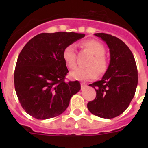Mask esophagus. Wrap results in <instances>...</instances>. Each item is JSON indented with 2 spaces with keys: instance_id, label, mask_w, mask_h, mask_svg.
Listing matches in <instances>:
<instances>
[{
  "instance_id": "esophagus-1",
  "label": "esophagus",
  "mask_w": 148,
  "mask_h": 148,
  "mask_svg": "<svg viewBox=\"0 0 148 148\" xmlns=\"http://www.w3.org/2000/svg\"><path fill=\"white\" fill-rule=\"evenodd\" d=\"M87 86V84H86L85 83H82L81 84V89H84V88L86 87V86Z\"/></svg>"
}]
</instances>
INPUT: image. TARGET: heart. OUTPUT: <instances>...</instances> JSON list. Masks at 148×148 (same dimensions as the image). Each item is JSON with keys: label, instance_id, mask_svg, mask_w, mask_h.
<instances>
[{"label": "heart", "instance_id": "1", "mask_svg": "<svg viewBox=\"0 0 148 148\" xmlns=\"http://www.w3.org/2000/svg\"><path fill=\"white\" fill-rule=\"evenodd\" d=\"M82 46L93 55L87 63V65L90 66L76 69L70 73V77L79 81H88L97 77V71L99 74L105 73L108 68V63L104 56L105 53L104 46L95 40H86L82 43ZM62 57L66 66L69 69H73L75 68L77 63L74 46L69 45L65 47L62 53Z\"/></svg>", "mask_w": 148, "mask_h": 148}]
</instances>
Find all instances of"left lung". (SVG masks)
I'll return each mask as SVG.
<instances>
[{
    "label": "left lung",
    "instance_id": "left-lung-1",
    "mask_svg": "<svg viewBox=\"0 0 148 148\" xmlns=\"http://www.w3.org/2000/svg\"><path fill=\"white\" fill-rule=\"evenodd\" d=\"M110 49V61L102 79L91 84L96 98L87 104L92 114L111 119L123 113L133 99L138 86V69L130 49L120 38L104 33L95 34Z\"/></svg>",
    "mask_w": 148,
    "mask_h": 148
}]
</instances>
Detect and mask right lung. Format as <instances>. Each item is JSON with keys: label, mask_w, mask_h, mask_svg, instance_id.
<instances>
[{"label": "right lung", "mask_w": 148, "mask_h": 148, "mask_svg": "<svg viewBox=\"0 0 148 148\" xmlns=\"http://www.w3.org/2000/svg\"><path fill=\"white\" fill-rule=\"evenodd\" d=\"M84 36L74 32L42 33L23 48L15 69L14 85L19 102L29 115L38 120L60 115L80 90L78 81H64L69 71L62 53Z\"/></svg>", "instance_id": "add662e5"}]
</instances>
